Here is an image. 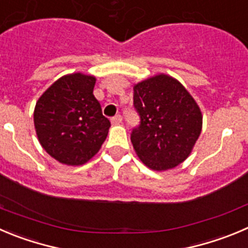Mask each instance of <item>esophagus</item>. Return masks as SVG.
I'll list each match as a JSON object with an SVG mask.
<instances>
[{
  "instance_id": "34e87169",
  "label": "esophagus",
  "mask_w": 248,
  "mask_h": 248,
  "mask_svg": "<svg viewBox=\"0 0 248 248\" xmlns=\"http://www.w3.org/2000/svg\"><path fill=\"white\" fill-rule=\"evenodd\" d=\"M122 122V116L121 115H116L115 117H112L111 119V124H113V126H117V124H120Z\"/></svg>"
}]
</instances>
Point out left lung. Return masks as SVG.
<instances>
[{
  "instance_id": "8db88e82",
  "label": "left lung",
  "mask_w": 248,
  "mask_h": 248,
  "mask_svg": "<svg viewBox=\"0 0 248 248\" xmlns=\"http://www.w3.org/2000/svg\"><path fill=\"white\" fill-rule=\"evenodd\" d=\"M140 124L131 142L145 166L165 171L184 163L202 132L203 116L188 90L169 75H155L133 85Z\"/></svg>"
}]
</instances>
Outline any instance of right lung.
<instances>
[{"instance_id": "1", "label": "right lung", "mask_w": 248, "mask_h": 248, "mask_svg": "<svg viewBox=\"0 0 248 248\" xmlns=\"http://www.w3.org/2000/svg\"><path fill=\"white\" fill-rule=\"evenodd\" d=\"M96 78L69 73L50 85L36 101L34 127L39 143L59 163H88L108 137L111 124L103 116L93 90Z\"/></svg>"}]
</instances>
